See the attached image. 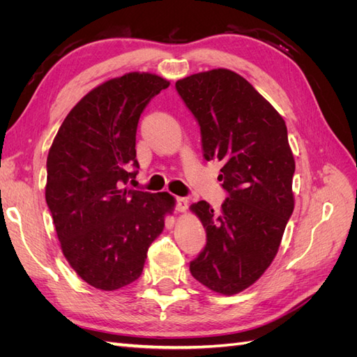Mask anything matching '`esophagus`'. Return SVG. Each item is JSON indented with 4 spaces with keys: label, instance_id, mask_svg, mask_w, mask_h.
I'll list each match as a JSON object with an SVG mask.
<instances>
[{
    "label": "esophagus",
    "instance_id": "obj_1",
    "mask_svg": "<svg viewBox=\"0 0 357 357\" xmlns=\"http://www.w3.org/2000/svg\"><path fill=\"white\" fill-rule=\"evenodd\" d=\"M189 207V201L186 198H177V204H176V210L178 213H186Z\"/></svg>",
    "mask_w": 357,
    "mask_h": 357
}]
</instances>
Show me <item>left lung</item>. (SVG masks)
Wrapping results in <instances>:
<instances>
[{
    "label": "left lung",
    "instance_id": "8db88e82",
    "mask_svg": "<svg viewBox=\"0 0 357 357\" xmlns=\"http://www.w3.org/2000/svg\"><path fill=\"white\" fill-rule=\"evenodd\" d=\"M176 88L201 126L205 159L222 162L218 180L229 193L219 211L205 201L190 205L207 232L190 274L215 294H240L274 261L295 208L284 119L226 68L188 75Z\"/></svg>",
    "mask_w": 357,
    "mask_h": 357
}]
</instances>
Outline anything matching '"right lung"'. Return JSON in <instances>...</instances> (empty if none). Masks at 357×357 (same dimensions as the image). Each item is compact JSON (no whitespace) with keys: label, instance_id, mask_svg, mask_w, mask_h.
I'll return each instance as SVG.
<instances>
[{"label":"right lung","instance_id":"right-lung-1","mask_svg":"<svg viewBox=\"0 0 357 357\" xmlns=\"http://www.w3.org/2000/svg\"><path fill=\"white\" fill-rule=\"evenodd\" d=\"M169 82L126 73L98 84L63 119L47 155L46 202L61 250L83 282L122 289L142 275L147 250L176 199L125 188L138 168L135 134L147 102Z\"/></svg>","mask_w":357,"mask_h":357}]
</instances>
